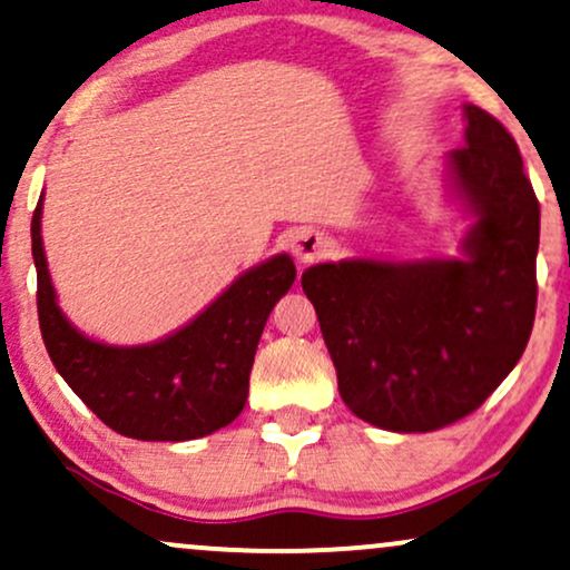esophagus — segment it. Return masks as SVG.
<instances>
[{
	"instance_id": "obj_1",
	"label": "esophagus",
	"mask_w": 570,
	"mask_h": 570,
	"mask_svg": "<svg viewBox=\"0 0 570 570\" xmlns=\"http://www.w3.org/2000/svg\"><path fill=\"white\" fill-rule=\"evenodd\" d=\"M292 252L299 263H313L326 252V236L315 228H297L292 236Z\"/></svg>"
}]
</instances>
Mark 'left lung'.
<instances>
[{"label":"left lung","mask_w":570,"mask_h":570,"mask_svg":"<svg viewBox=\"0 0 570 570\" xmlns=\"http://www.w3.org/2000/svg\"><path fill=\"white\" fill-rule=\"evenodd\" d=\"M446 189L473 215L463 257H350L302 273L338 394L386 431H434L473 413L529 344L537 313L539 202L513 136L465 105Z\"/></svg>","instance_id":"left-lung-1"}]
</instances>
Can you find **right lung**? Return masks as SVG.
I'll list each match as a JSON object with an SVG mask.
<instances>
[{
    "label": "right lung",
    "instance_id": "1",
    "mask_svg": "<svg viewBox=\"0 0 570 570\" xmlns=\"http://www.w3.org/2000/svg\"><path fill=\"white\" fill-rule=\"evenodd\" d=\"M41 205L31 220L36 307L47 352L83 405L118 434L141 442H186L242 413L257 342L276 302L292 289L289 255H273L213 299L197 318L153 344L115 347L65 318L41 242Z\"/></svg>",
    "mask_w": 570,
    "mask_h": 570
}]
</instances>
